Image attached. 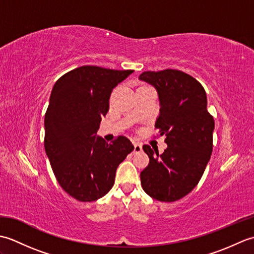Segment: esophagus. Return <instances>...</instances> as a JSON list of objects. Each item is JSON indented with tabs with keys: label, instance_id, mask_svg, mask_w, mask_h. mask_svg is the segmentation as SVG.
Segmentation results:
<instances>
[{
	"label": "esophagus",
	"instance_id": "obj_1",
	"mask_svg": "<svg viewBox=\"0 0 254 254\" xmlns=\"http://www.w3.org/2000/svg\"><path fill=\"white\" fill-rule=\"evenodd\" d=\"M139 152H142V144L135 143L134 144V153H139Z\"/></svg>",
	"mask_w": 254,
	"mask_h": 254
}]
</instances>
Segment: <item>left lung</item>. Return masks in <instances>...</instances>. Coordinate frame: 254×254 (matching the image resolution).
<instances>
[{
  "instance_id": "obj_1",
  "label": "left lung",
  "mask_w": 254,
  "mask_h": 254,
  "mask_svg": "<svg viewBox=\"0 0 254 254\" xmlns=\"http://www.w3.org/2000/svg\"><path fill=\"white\" fill-rule=\"evenodd\" d=\"M139 80L158 94L159 116L155 127L166 135L159 155L144 145L149 164L141 172L143 190L160 202H175L196 187L213 150L214 119L207 111L203 86L178 69L144 72Z\"/></svg>"
}]
</instances>
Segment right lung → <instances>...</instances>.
<instances>
[{
    "label": "right lung",
    "instance_id": "obj_1",
    "mask_svg": "<svg viewBox=\"0 0 254 254\" xmlns=\"http://www.w3.org/2000/svg\"><path fill=\"white\" fill-rule=\"evenodd\" d=\"M133 72L85 65L53 86L45 116L46 154L59 185L80 202L106 195L118 166L134 149L126 136L111 144L97 136L112 89Z\"/></svg>",
    "mask_w": 254,
    "mask_h": 254
}]
</instances>
